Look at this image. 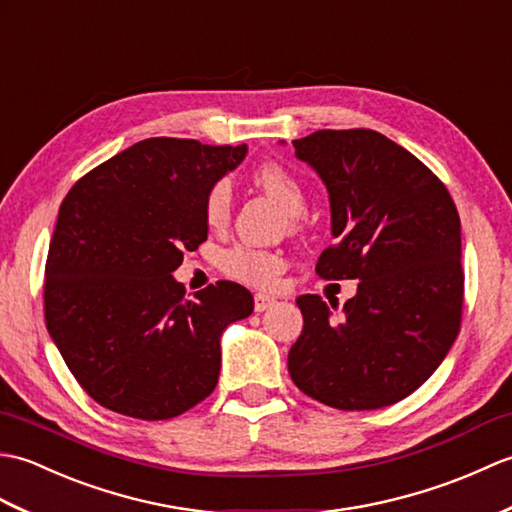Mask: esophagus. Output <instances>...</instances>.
<instances>
[{
    "label": "esophagus",
    "instance_id": "34e87169",
    "mask_svg": "<svg viewBox=\"0 0 512 512\" xmlns=\"http://www.w3.org/2000/svg\"><path fill=\"white\" fill-rule=\"evenodd\" d=\"M275 303H277V299L270 297V295H264V292H257V295H255V310L257 312H264L268 308H273Z\"/></svg>",
    "mask_w": 512,
    "mask_h": 512
}]
</instances>
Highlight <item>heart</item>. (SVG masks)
I'll use <instances>...</instances> for the list:
<instances>
[{"instance_id":"b5f03b06","label":"heart","mask_w":512,"mask_h":512,"mask_svg":"<svg viewBox=\"0 0 512 512\" xmlns=\"http://www.w3.org/2000/svg\"><path fill=\"white\" fill-rule=\"evenodd\" d=\"M253 182L268 195V198H273L290 217H299L306 211V193H303L299 180L284 167L268 162V165H262L253 173ZM231 202V184L226 180L215 182L204 200L206 224L211 228L224 226L228 222V217H231ZM224 270L233 279L244 281V284L273 288L277 284L281 270H284V259L277 253L237 246L224 255Z\"/></svg>"}]
</instances>
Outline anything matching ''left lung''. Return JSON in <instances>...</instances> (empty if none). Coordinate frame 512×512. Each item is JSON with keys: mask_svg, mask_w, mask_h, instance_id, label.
I'll list each match as a JSON object with an SVG mask.
<instances>
[{"mask_svg": "<svg viewBox=\"0 0 512 512\" xmlns=\"http://www.w3.org/2000/svg\"><path fill=\"white\" fill-rule=\"evenodd\" d=\"M292 147L328 189L334 246L317 273L358 288L339 319V303L297 297L303 330L288 372L334 409L394 405L436 372L460 332L458 209L416 156L372 129H321Z\"/></svg>", "mask_w": 512, "mask_h": 512, "instance_id": "8db88e82", "label": "left lung"}]
</instances>
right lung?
I'll return each instance as SVG.
<instances>
[{"mask_svg": "<svg viewBox=\"0 0 512 512\" xmlns=\"http://www.w3.org/2000/svg\"><path fill=\"white\" fill-rule=\"evenodd\" d=\"M246 145L147 138L92 169L65 195L46 264V325L79 385L116 413L167 420L220 378L222 334L250 317L233 281L184 297L182 250L206 242V193Z\"/></svg>", "mask_w": 512, "mask_h": 512, "instance_id": "obj_1", "label": "right lung"}]
</instances>
